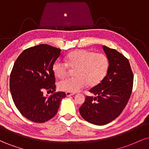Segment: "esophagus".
I'll return each instance as SVG.
<instances>
[{
  "instance_id": "obj_1",
  "label": "esophagus",
  "mask_w": 149,
  "mask_h": 149,
  "mask_svg": "<svg viewBox=\"0 0 149 149\" xmlns=\"http://www.w3.org/2000/svg\"><path fill=\"white\" fill-rule=\"evenodd\" d=\"M66 95L67 97H70L71 95H74L75 93H73V92H66Z\"/></svg>"
}]
</instances>
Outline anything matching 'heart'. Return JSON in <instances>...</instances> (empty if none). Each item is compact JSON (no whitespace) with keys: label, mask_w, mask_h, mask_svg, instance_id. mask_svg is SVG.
Masks as SVG:
<instances>
[{"label":"heart","mask_w":149,"mask_h":149,"mask_svg":"<svg viewBox=\"0 0 149 149\" xmlns=\"http://www.w3.org/2000/svg\"><path fill=\"white\" fill-rule=\"evenodd\" d=\"M109 61L107 56L103 53L77 49L68 54L66 63L57 61L53 65L54 76L64 79L68 76L69 69L75 70L72 78L62 80L58 84L61 91L77 92L87 85L90 87L100 84L107 76Z\"/></svg>","instance_id":"heart-1"}]
</instances>
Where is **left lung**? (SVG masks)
Returning a JSON list of instances; mask_svg holds the SVG:
<instances>
[{
  "label": "left lung",
  "instance_id": "8db88e82",
  "mask_svg": "<svg viewBox=\"0 0 149 149\" xmlns=\"http://www.w3.org/2000/svg\"><path fill=\"white\" fill-rule=\"evenodd\" d=\"M109 61L107 74L90 92L79 109L82 117L97 125H104L115 120L122 113L131 96L133 76L129 61L114 49L103 46Z\"/></svg>",
  "mask_w": 149,
  "mask_h": 149
}]
</instances>
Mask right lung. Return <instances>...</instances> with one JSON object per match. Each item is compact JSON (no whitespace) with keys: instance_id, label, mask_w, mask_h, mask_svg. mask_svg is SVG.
Segmentation results:
<instances>
[{"instance_id":"1","label":"right lung","mask_w":149,"mask_h":149,"mask_svg":"<svg viewBox=\"0 0 149 149\" xmlns=\"http://www.w3.org/2000/svg\"><path fill=\"white\" fill-rule=\"evenodd\" d=\"M61 49L47 44L24 49L15 61L10 77V89L13 102L23 116L34 123H45L57 114L64 92L47 97L43 90L55 91L52 71Z\"/></svg>"}]
</instances>
